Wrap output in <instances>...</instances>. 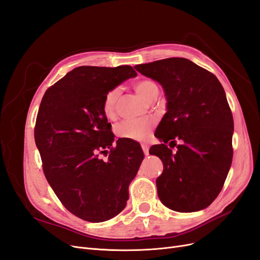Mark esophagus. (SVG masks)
I'll return each instance as SVG.
<instances>
[{
  "mask_svg": "<svg viewBox=\"0 0 260 260\" xmlns=\"http://www.w3.org/2000/svg\"><path fill=\"white\" fill-rule=\"evenodd\" d=\"M141 146H142L144 155H148V145L147 144H142Z\"/></svg>",
  "mask_w": 260,
  "mask_h": 260,
  "instance_id": "obj_1",
  "label": "esophagus"
}]
</instances>
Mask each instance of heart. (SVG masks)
Here are the masks:
<instances>
[{
    "mask_svg": "<svg viewBox=\"0 0 260 260\" xmlns=\"http://www.w3.org/2000/svg\"><path fill=\"white\" fill-rule=\"evenodd\" d=\"M133 88L145 101L151 102L155 96H158V86L151 79H140L133 83ZM119 88L108 90L102 101V112L108 119H113L116 114V103L119 96ZM154 128L153 120L124 121L116 127V135L121 139L135 141H145Z\"/></svg>",
    "mask_w": 260,
    "mask_h": 260,
    "instance_id": "1",
    "label": "heart"
}]
</instances>
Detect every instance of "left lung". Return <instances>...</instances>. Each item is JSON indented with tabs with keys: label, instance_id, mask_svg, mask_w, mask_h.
<instances>
[{
	"label": "left lung",
	"instance_id": "obj_1",
	"mask_svg": "<svg viewBox=\"0 0 260 260\" xmlns=\"http://www.w3.org/2000/svg\"><path fill=\"white\" fill-rule=\"evenodd\" d=\"M135 68L158 81L167 98V113L155 132L162 143L149 148L164 165L156 179L159 200L181 212L208 207L222 190L233 157V117L221 83L182 57ZM168 142L177 146V152L168 147Z\"/></svg>",
	"mask_w": 260,
	"mask_h": 260
}]
</instances>
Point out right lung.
Segmentation results:
<instances>
[{"instance_id":"obj_1","label":"right lung","mask_w":260,"mask_h":260,"mask_svg":"<svg viewBox=\"0 0 260 260\" xmlns=\"http://www.w3.org/2000/svg\"><path fill=\"white\" fill-rule=\"evenodd\" d=\"M136 76L128 65L77 67L41 101L35 140L44 176L65 208L85 221H106L125 207L144 157L135 141L113 145L112 124L102 112L104 94Z\"/></svg>"}]
</instances>
